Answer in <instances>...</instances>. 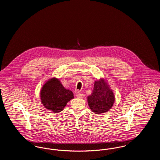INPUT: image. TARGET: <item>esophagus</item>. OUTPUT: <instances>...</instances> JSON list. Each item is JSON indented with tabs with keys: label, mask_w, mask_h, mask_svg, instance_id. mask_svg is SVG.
Instances as JSON below:
<instances>
[{
	"label": "esophagus",
	"mask_w": 160,
	"mask_h": 160,
	"mask_svg": "<svg viewBox=\"0 0 160 160\" xmlns=\"http://www.w3.org/2000/svg\"><path fill=\"white\" fill-rule=\"evenodd\" d=\"M77 97V98H83L84 97L83 94H82V93H80L79 92H77L76 95Z\"/></svg>",
	"instance_id": "obj_1"
}]
</instances>
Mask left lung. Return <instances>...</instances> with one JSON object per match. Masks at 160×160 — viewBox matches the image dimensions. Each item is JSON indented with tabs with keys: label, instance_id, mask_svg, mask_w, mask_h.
Wrapping results in <instances>:
<instances>
[{
	"label": "left lung",
	"instance_id": "1",
	"mask_svg": "<svg viewBox=\"0 0 160 160\" xmlns=\"http://www.w3.org/2000/svg\"><path fill=\"white\" fill-rule=\"evenodd\" d=\"M115 100L114 93L103 78L96 80L91 95L88 97V102L92 111L95 114H101L109 111Z\"/></svg>",
	"mask_w": 160,
	"mask_h": 160
}]
</instances>
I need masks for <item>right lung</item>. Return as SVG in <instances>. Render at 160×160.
Here are the masks:
<instances>
[{"mask_svg": "<svg viewBox=\"0 0 160 160\" xmlns=\"http://www.w3.org/2000/svg\"><path fill=\"white\" fill-rule=\"evenodd\" d=\"M40 98L41 103L47 110L59 113L67 102L74 98V94L64 88L59 78L53 77L44 84L40 91Z\"/></svg>", "mask_w": 160, "mask_h": 160, "instance_id": "add662e5", "label": "right lung"}]
</instances>
